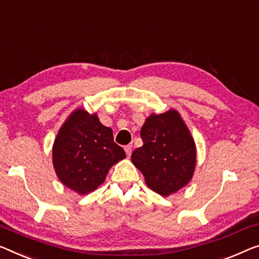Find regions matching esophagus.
<instances>
[{"instance_id":"obj_1","label":"esophagus","mask_w":259,"mask_h":259,"mask_svg":"<svg viewBox=\"0 0 259 259\" xmlns=\"http://www.w3.org/2000/svg\"><path fill=\"white\" fill-rule=\"evenodd\" d=\"M124 151L126 153V156L130 157L131 156V152H133V145H125L124 146Z\"/></svg>"}]
</instances>
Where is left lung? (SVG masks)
Listing matches in <instances>:
<instances>
[{"mask_svg":"<svg viewBox=\"0 0 259 259\" xmlns=\"http://www.w3.org/2000/svg\"><path fill=\"white\" fill-rule=\"evenodd\" d=\"M143 146L131 161L158 194H173L190 183L196 164V148L187 125L176 109L152 114L141 129Z\"/></svg>","mask_w":259,"mask_h":259,"instance_id":"8db88e82","label":"left lung"}]
</instances>
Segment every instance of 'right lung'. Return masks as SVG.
Segmentation results:
<instances>
[{"label":"right lung","instance_id":"1","mask_svg":"<svg viewBox=\"0 0 259 259\" xmlns=\"http://www.w3.org/2000/svg\"><path fill=\"white\" fill-rule=\"evenodd\" d=\"M124 158V150L114 142L113 130L82 108L61 125L52 148L58 178L80 195L96 190L109 168Z\"/></svg>","mask_w":259,"mask_h":259}]
</instances>
